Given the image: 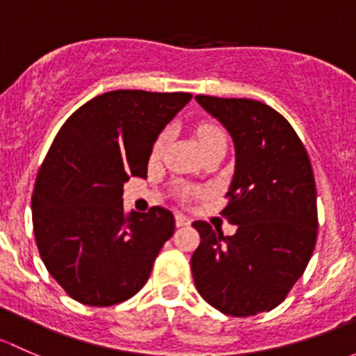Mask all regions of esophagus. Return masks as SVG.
I'll use <instances>...</instances> for the list:
<instances>
[{"label": "esophagus", "mask_w": 356, "mask_h": 356, "mask_svg": "<svg viewBox=\"0 0 356 356\" xmlns=\"http://www.w3.org/2000/svg\"><path fill=\"white\" fill-rule=\"evenodd\" d=\"M175 222H177L178 228H183V226H190V218L185 214H177V218H175Z\"/></svg>", "instance_id": "1"}]
</instances>
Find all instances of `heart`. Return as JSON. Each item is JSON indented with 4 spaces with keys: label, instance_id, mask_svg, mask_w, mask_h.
Returning <instances> with one entry per match:
<instances>
[{
    "label": "heart",
    "instance_id": "b5f03b06",
    "mask_svg": "<svg viewBox=\"0 0 356 356\" xmlns=\"http://www.w3.org/2000/svg\"><path fill=\"white\" fill-rule=\"evenodd\" d=\"M195 137H197V142H199L200 149H202V152L205 151V149L211 147V145L219 144V142H226L222 128L218 127V124H214V123H200L199 127L195 128ZM163 144H164V135H159L156 140V144H154L152 152L159 154L161 149H163Z\"/></svg>",
    "mask_w": 356,
    "mask_h": 356
}]
</instances>
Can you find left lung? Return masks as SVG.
Returning a JSON list of instances; mask_svg holds the SVG:
<instances>
[{"label":"left lung","instance_id":"1","mask_svg":"<svg viewBox=\"0 0 356 356\" xmlns=\"http://www.w3.org/2000/svg\"><path fill=\"white\" fill-rule=\"evenodd\" d=\"M226 127L236 164L222 218L233 236L195 221L192 274L200 296L233 317L276 309L305 270L317 241V193L309 154L283 115L254 99L195 96Z\"/></svg>","mask_w":356,"mask_h":356}]
</instances>
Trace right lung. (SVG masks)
<instances>
[{
	"instance_id": "obj_1",
	"label": "right lung",
	"mask_w": 356,
	"mask_h": 356,
	"mask_svg": "<svg viewBox=\"0 0 356 356\" xmlns=\"http://www.w3.org/2000/svg\"><path fill=\"white\" fill-rule=\"evenodd\" d=\"M190 99L111 90L80 106L54 137L35 179L32 222L44 266L76 302L116 305L147 283L175 216L159 205L127 214L123 183L147 177L157 135Z\"/></svg>"
}]
</instances>
